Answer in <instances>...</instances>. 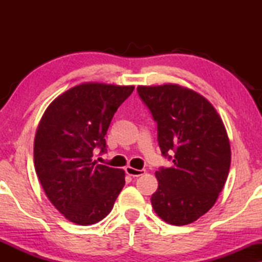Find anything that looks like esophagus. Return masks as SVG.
<instances>
[{
	"mask_svg": "<svg viewBox=\"0 0 262 262\" xmlns=\"http://www.w3.org/2000/svg\"><path fill=\"white\" fill-rule=\"evenodd\" d=\"M125 171H126L127 175H130V177H134V178L141 177V175L145 174L144 169H136V168L130 167V166H127L126 168H125Z\"/></svg>",
	"mask_w": 262,
	"mask_h": 262,
	"instance_id": "esophagus-1",
	"label": "esophagus"
}]
</instances>
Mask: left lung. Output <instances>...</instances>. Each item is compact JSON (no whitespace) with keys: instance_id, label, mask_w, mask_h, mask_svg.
Masks as SVG:
<instances>
[{"instance_id":"1","label":"left lung","mask_w":262,"mask_h":262,"mask_svg":"<svg viewBox=\"0 0 262 262\" xmlns=\"http://www.w3.org/2000/svg\"><path fill=\"white\" fill-rule=\"evenodd\" d=\"M137 92L157 123L162 155L173 161L155 173L152 209L171 225L193 223L214 205L230 169L223 120L209 100L182 85H138Z\"/></svg>"}]
</instances>
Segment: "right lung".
Wrapping results in <instances>:
<instances>
[{"label": "right lung", "mask_w": 262, "mask_h": 262, "mask_svg": "<svg viewBox=\"0 0 262 262\" xmlns=\"http://www.w3.org/2000/svg\"><path fill=\"white\" fill-rule=\"evenodd\" d=\"M134 85L85 82L53 100L39 121L34 168L46 196L78 225L95 224L113 209L125 185L123 169L93 161L106 151L105 136Z\"/></svg>", "instance_id": "add662e5"}]
</instances>
